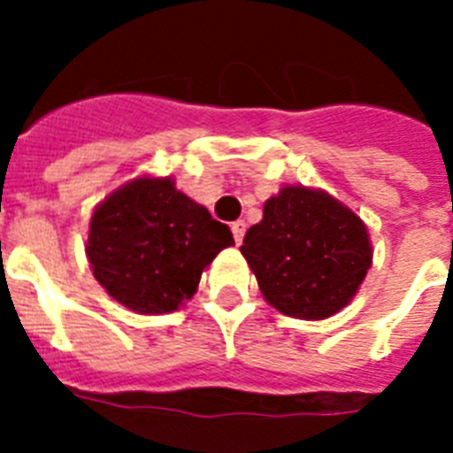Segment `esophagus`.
Wrapping results in <instances>:
<instances>
[{
    "label": "esophagus",
    "mask_w": 453,
    "mask_h": 453,
    "mask_svg": "<svg viewBox=\"0 0 453 453\" xmlns=\"http://www.w3.org/2000/svg\"><path fill=\"white\" fill-rule=\"evenodd\" d=\"M230 230H233V237L237 244H242V240H244V233H247V223L244 220H234L233 226H230Z\"/></svg>",
    "instance_id": "1"
}]
</instances>
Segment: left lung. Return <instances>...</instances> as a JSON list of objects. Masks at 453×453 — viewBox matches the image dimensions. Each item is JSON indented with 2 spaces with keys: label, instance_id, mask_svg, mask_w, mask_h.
<instances>
[{
  "label": "left lung",
  "instance_id": "left-lung-1",
  "mask_svg": "<svg viewBox=\"0 0 453 453\" xmlns=\"http://www.w3.org/2000/svg\"><path fill=\"white\" fill-rule=\"evenodd\" d=\"M265 301L282 315L326 319L345 308L372 268L359 216L324 190L287 185L263 206L240 247Z\"/></svg>",
  "mask_w": 453,
  "mask_h": 453
}]
</instances>
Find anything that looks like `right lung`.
Returning <instances> with one entry per match:
<instances>
[{
    "label": "right lung",
    "instance_id": "right-lung-1",
    "mask_svg": "<svg viewBox=\"0 0 453 453\" xmlns=\"http://www.w3.org/2000/svg\"><path fill=\"white\" fill-rule=\"evenodd\" d=\"M230 244V227L171 178L143 176L96 206L87 258L117 303L138 315H162L192 298L202 270Z\"/></svg>",
    "mask_w": 453,
    "mask_h": 453
}]
</instances>
